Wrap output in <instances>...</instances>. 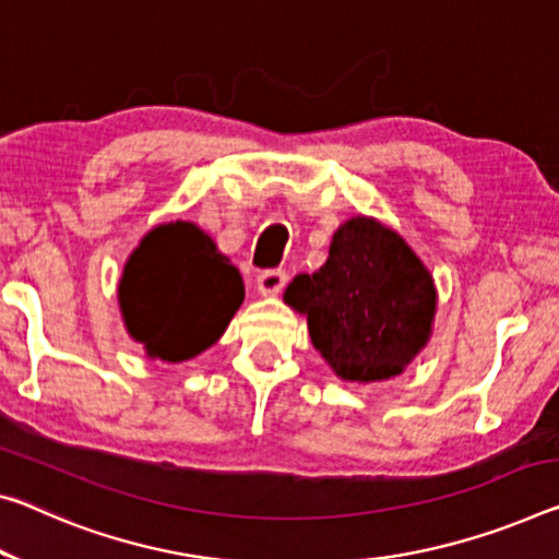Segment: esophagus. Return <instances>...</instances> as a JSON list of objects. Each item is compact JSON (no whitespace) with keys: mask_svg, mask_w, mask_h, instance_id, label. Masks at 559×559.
Returning <instances> with one entry per match:
<instances>
[{"mask_svg":"<svg viewBox=\"0 0 559 559\" xmlns=\"http://www.w3.org/2000/svg\"><path fill=\"white\" fill-rule=\"evenodd\" d=\"M288 276L286 271L281 269H269L259 273V281H255V286H259V294L261 296H278L283 288H286Z\"/></svg>","mask_w":559,"mask_h":559,"instance_id":"esophagus-1","label":"esophagus"}]
</instances>
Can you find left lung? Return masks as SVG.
<instances>
[{
	"mask_svg": "<svg viewBox=\"0 0 559 559\" xmlns=\"http://www.w3.org/2000/svg\"><path fill=\"white\" fill-rule=\"evenodd\" d=\"M283 300L308 318L316 350L350 383L401 376L432 333L430 271L393 228L356 216L333 234L328 261L300 273Z\"/></svg>",
	"mask_w": 559,
	"mask_h": 559,
	"instance_id": "left-lung-1",
	"label": "left lung"
}]
</instances>
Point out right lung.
Returning <instances> with one entry per match:
<instances>
[{
	"mask_svg": "<svg viewBox=\"0 0 559 559\" xmlns=\"http://www.w3.org/2000/svg\"><path fill=\"white\" fill-rule=\"evenodd\" d=\"M243 304V281L191 221L148 231L123 265L119 306L148 358L181 362L211 348Z\"/></svg>",
	"mask_w": 559,
	"mask_h": 559,
	"instance_id": "obj_1",
	"label": "right lung"
}]
</instances>
